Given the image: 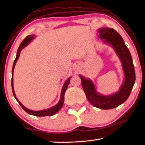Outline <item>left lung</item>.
Masks as SVG:
<instances>
[{
    "mask_svg": "<svg viewBox=\"0 0 145 145\" xmlns=\"http://www.w3.org/2000/svg\"><path fill=\"white\" fill-rule=\"evenodd\" d=\"M98 33L99 38L111 46L119 57L124 73L123 82L117 92L104 95L97 92L91 80L80 75L79 77L86 96L93 106L102 109H113L125 102L131 94L136 80L134 67L129 48L118 33L113 29L102 27L98 30Z\"/></svg>",
    "mask_w": 145,
    "mask_h": 145,
    "instance_id": "1",
    "label": "left lung"
}]
</instances>
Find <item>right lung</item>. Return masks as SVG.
I'll use <instances>...</instances> for the list:
<instances>
[{
	"instance_id": "add662e5",
	"label": "right lung",
	"mask_w": 145,
	"mask_h": 145,
	"mask_svg": "<svg viewBox=\"0 0 145 145\" xmlns=\"http://www.w3.org/2000/svg\"><path fill=\"white\" fill-rule=\"evenodd\" d=\"M35 35H29L27 36V37L24 39V41L22 42L21 43L20 45L19 48L18 49V51H17V53H16V59L15 60H14V63H13V68H12V79H11V86H12V91H13V95L14 98H15V99L17 100V102H18L20 105H21V107H22V109L25 111V112H27L28 114H31V115H33V116H52V115L55 114L56 113H57V112L59 111V110L61 109V107H63V103L64 101H65V97H64V95H65V93L66 90H67V88H68V86L69 84L70 83V78L69 77L68 78V79L66 80L64 83V85L62 88V89H61V97H60V100L59 102L57 103V104L55 105L54 106H52L50 108H48V109H43V110H41V111H33V110H31V109H29L27 108H26L24 105L22 104V103L19 101L18 99H17L16 97V95H15V93H14V87H13V72H14V67H15V65L16 63V61H18V58L20 57V52L21 50H22V49L25 47V46L28 45V44L30 43L33 40L34 38H35Z\"/></svg>"
}]
</instances>
